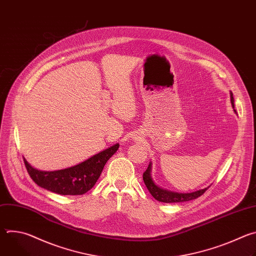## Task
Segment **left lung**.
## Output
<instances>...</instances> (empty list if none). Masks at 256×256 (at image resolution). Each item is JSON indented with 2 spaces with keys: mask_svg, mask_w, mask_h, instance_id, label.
Returning <instances> with one entry per match:
<instances>
[{
  "mask_svg": "<svg viewBox=\"0 0 256 256\" xmlns=\"http://www.w3.org/2000/svg\"><path fill=\"white\" fill-rule=\"evenodd\" d=\"M230 98H231L232 107L234 108V98H233L232 92H230ZM234 112H236L235 109H234ZM151 172H152V162H150L147 170L144 172L142 179H144L146 186H147L148 190L152 194V196L161 202H188L192 200H196L198 196H200L202 194H204V192L210 188V186H208L204 190H200L188 192V194H180V192L167 190L160 188L159 186H157L155 184Z\"/></svg>",
  "mask_w": 256,
  "mask_h": 256,
  "instance_id": "left-lung-1",
  "label": "left lung"
}]
</instances>
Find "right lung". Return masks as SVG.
Instances as JSON below:
<instances>
[{
	"label": "right lung",
	"mask_w": 256,
	"mask_h": 256,
	"mask_svg": "<svg viewBox=\"0 0 256 256\" xmlns=\"http://www.w3.org/2000/svg\"><path fill=\"white\" fill-rule=\"evenodd\" d=\"M120 148V144L92 156L78 165L56 171L33 168L24 158L25 167L38 186L62 196H80L90 190L98 180L106 162Z\"/></svg>",
	"instance_id": "obj_1"
}]
</instances>
